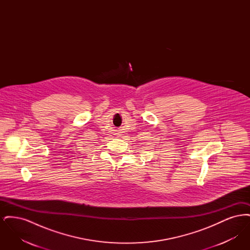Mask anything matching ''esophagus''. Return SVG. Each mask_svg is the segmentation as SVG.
<instances>
[{"label": "esophagus", "instance_id": "esophagus-1", "mask_svg": "<svg viewBox=\"0 0 250 250\" xmlns=\"http://www.w3.org/2000/svg\"><path fill=\"white\" fill-rule=\"evenodd\" d=\"M118 137H120V136H122V131H121V129H118V130H116V133H115Z\"/></svg>", "mask_w": 250, "mask_h": 250}]
</instances>
